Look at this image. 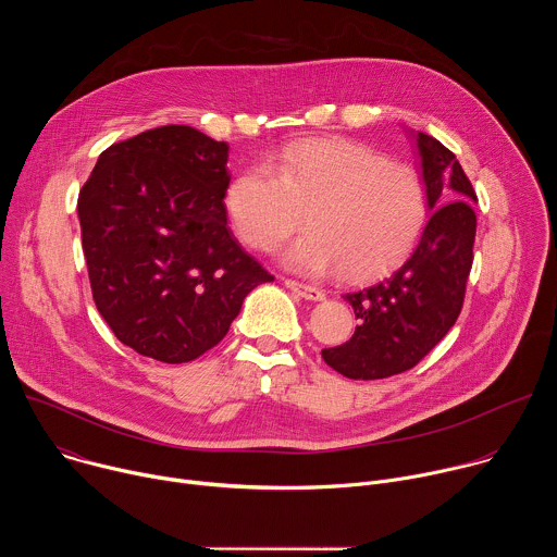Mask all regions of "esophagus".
<instances>
[{
    "label": "esophagus",
    "mask_w": 557,
    "mask_h": 557,
    "mask_svg": "<svg viewBox=\"0 0 557 557\" xmlns=\"http://www.w3.org/2000/svg\"><path fill=\"white\" fill-rule=\"evenodd\" d=\"M284 286L290 288V290H295L297 295H301V297H306V299H312V301L324 299V290H322V288L310 286V284H301V282H297V280L284 277Z\"/></svg>",
    "instance_id": "esophagus-1"
}]
</instances>
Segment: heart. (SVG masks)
<instances>
[{"label":"heart","mask_w":557,"mask_h":557,"mask_svg":"<svg viewBox=\"0 0 557 557\" xmlns=\"http://www.w3.org/2000/svg\"><path fill=\"white\" fill-rule=\"evenodd\" d=\"M228 222L256 251H273L301 224L286 251L304 273L335 267L346 277L376 275L417 245L428 220V187L406 163L342 138H299L243 170L224 191Z\"/></svg>","instance_id":"1"}]
</instances>
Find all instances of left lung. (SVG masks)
Returning <instances> with one entry per match:
<instances>
[{"label": "left lung", "mask_w": 557, "mask_h": 557, "mask_svg": "<svg viewBox=\"0 0 557 557\" xmlns=\"http://www.w3.org/2000/svg\"><path fill=\"white\" fill-rule=\"evenodd\" d=\"M428 205L436 209L408 260L352 293L359 326L324 361L348 379H385L414 368L456 324L473 262L475 191L456 156L419 132Z\"/></svg>", "instance_id": "8db88e82"}]
</instances>
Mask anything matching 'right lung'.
<instances>
[{
    "label": "right lung",
    "instance_id": "obj_1",
    "mask_svg": "<svg viewBox=\"0 0 557 557\" xmlns=\"http://www.w3.org/2000/svg\"><path fill=\"white\" fill-rule=\"evenodd\" d=\"M228 145L163 125L110 145L78 191L95 304L116 339L165 363L198 359L273 275L226 226Z\"/></svg>",
    "mask_w": 557,
    "mask_h": 557
}]
</instances>
